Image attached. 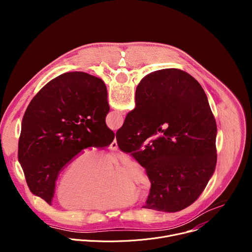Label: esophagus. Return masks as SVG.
<instances>
[{
    "mask_svg": "<svg viewBox=\"0 0 252 252\" xmlns=\"http://www.w3.org/2000/svg\"><path fill=\"white\" fill-rule=\"evenodd\" d=\"M109 149L111 151H117L118 150V143H117V140L114 139V141L111 143V146L109 147Z\"/></svg>",
    "mask_w": 252,
    "mask_h": 252,
    "instance_id": "obj_1",
    "label": "esophagus"
}]
</instances>
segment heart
<instances>
[{
  "mask_svg": "<svg viewBox=\"0 0 252 252\" xmlns=\"http://www.w3.org/2000/svg\"><path fill=\"white\" fill-rule=\"evenodd\" d=\"M113 157L85 151L64 168L56 189V196L66 208L106 210L134 202V193L148 194L151 181L136 161L125 159L114 172Z\"/></svg>",
  "mask_w": 252,
  "mask_h": 252,
  "instance_id": "obj_1",
  "label": "heart"
}]
</instances>
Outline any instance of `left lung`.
I'll return each instance as SVG.
<instances>
[{
	"label": "left lung",
	"mask_w": 252,
	"mask_h": 252,
	"mask_svg": "<svg viewBox=\"0 0 252 252\" xmlns=\"http://www.w3.org/2000/svg\"><path fill=\"white\" fill-rule=\"evenodd\" d=\"M110 112L104 83L73 71L49 82L28 105L22 121L18 159L32 194L51 204L60 172L91 148L110 146Z\"/></svg>",
	"instance_id": "8db88e82"
}]
</instances>
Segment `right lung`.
Segmentation results:
<instances>
[{"mask_svg":"<svg viewBox=\"0 0 252 252\" xmlns=\"http://www.w3.org/2000/svg\"><path fill=\"white\" fill-rule=\"evenodd\" d=\"M218 127L199 83L177 68L154 71L135 91V107L116 137L146 168L145 208L183 210L201 194L217 166Z\"/></svg>","mask_w":252,"mask_h":252,"instance_id":"right-lung-1","label":"right lung"}]
</instances>
